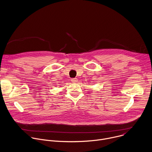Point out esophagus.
<instances>
[{"instance_id":"obj_1","label":"esophagus","mask_w":152,"mask_h":152,"mask_svg":"<svg viewBox=\"0 0 152 152\" xmlns=\"http://www.w3.org/2000/svg\"><path fill=\"white\" fill-rule=\"evenodd\" d=\"M77 80H77V78H73V79H72V82H73V83L77 82Z\"/></svg>"}]
</instances>
